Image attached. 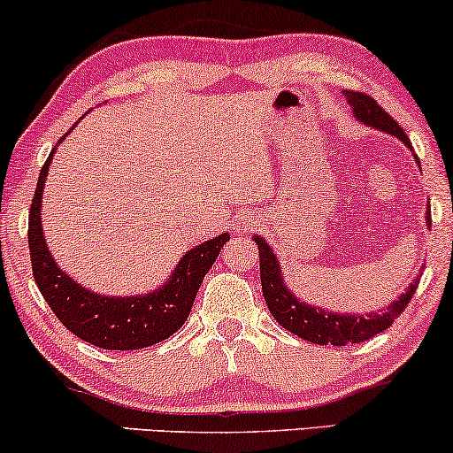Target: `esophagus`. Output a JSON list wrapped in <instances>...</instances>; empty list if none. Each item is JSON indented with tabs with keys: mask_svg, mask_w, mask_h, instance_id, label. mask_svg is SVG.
Wrapping results in <instances>:
<instances>
[{
	"mask_svg": "<svg viewBox=\"0 0 453 453\" xmlns=\"http://www.w3.org/2000/svg\"><path fill=\"white\" fill-rule=\"evenodd\" d=\"M257 217L250 215V212H242V215H238V219L234 221V230L238 234H247L250 230H255L257 227Z\"/></svg>",
	"mask_w": 453,
	"mask_h": 453,
	"instance_id": "obj_1",
	"label": "esophagus"
}]
</instances>
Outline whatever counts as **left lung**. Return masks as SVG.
<instances>
[{
	"instance_id": "left-lung-1",
	"label": "left lung",
	"mask_w": 453,
	"mask_h": 453,
	"mask_svg": "<svg viewBox=\"0 0 453 453\" xmlns=\"http://www.w3.org/2000/svg\"><path fill=\"white\" fill-rule=\"evenodd\" d=\"M344 96L350 103L354 118L365 127H372L375 130H384L399 141H403L411 150V141L403 133L399 124L392 119L382 107L375 103L372 96L363 95V92L344 90ZM413 154V150H411ZM413 160L418 162V156L413 154ZM426 226H430V206L426 211ZM259 249V272H261V291H264L265 303H268L270 314L279 320L280 326L291 331L293 335L302 337V340L312 342L319 346H346L358 344V342L372 340L373 335L382 334L395 323V319L405 310L410 299L416 293L419 276L422 270L407 287L405 293H401L395 302L388 303V308L378 310V312L369 314H348V312H329V310L312 306V303L302 302L296 293L285 285V276H282L279 257L265 238L253 236Z\"/></svg>"
}]
</instances>
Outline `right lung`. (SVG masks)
<instances>
[{
  "label": "right lung",
  "mask_w": 453,
  "mask_h": 453,
  "mask_svg": "<svg viewBox=\"0 0 453 453\" xmlns=\"http://www.w3.org/2000/svg\"><path fill=\"white\" fill-rule=\"evenodd\" d=\"M63 139H58V143ZM58 143L52 147L46 165L42 166L29 211V253L37 288L71 334L103 350H139L166 340L188 320L200 282L219 257L223 244L230 241V234L223 232L189 249L174 265L171 276L150 293L127 297L101 296L81 287L58 268L42 227V194Z\"/></svg>",
  "instance_id": "obj_1"
}]
</instances>
